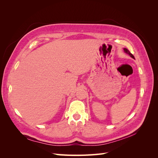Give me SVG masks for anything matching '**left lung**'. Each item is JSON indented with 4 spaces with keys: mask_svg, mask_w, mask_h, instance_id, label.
<instances>
[{
    "mask_svg": "<svg viewBox=\"0 0 158 158\" xmlns=\"http://www.w3.org/2000/svg\"><path fill=\"white\" fill-rule=\"evenodd\" d=\"M124 51H125V52H126V53H127V54H128L129 55H130L131 57H132V58H133V59H135V56H133V55L131 53V52H130V51H129L127 49H126V48H124Z\"/></svg>",
    "mask_w": 158,
    "mask_h": 158,
    "instance_id": "left-lung-1",
    "label": "left lung"
}]
</instances>
